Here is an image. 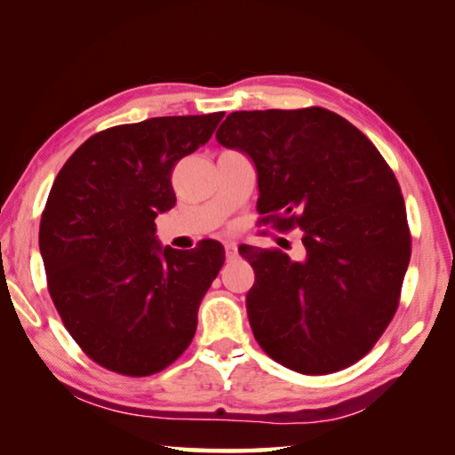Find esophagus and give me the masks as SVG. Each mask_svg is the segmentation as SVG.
<instances>
[{"label": "esophagus", "mask_w": 455, "mask_h": 455, "mask_svg": "<svg viewBox=\"0 0 455 455\" xmlns=\"http://www.w3.org/2000/svg\"><path fill=\"white\" fill-rule=\"evenodd\" d=\"M223 245H226V256H228V259H234V258L237 256V245H235V242H226Z\"/></svg>", "instance_id": "34e87169"}]
</instances>
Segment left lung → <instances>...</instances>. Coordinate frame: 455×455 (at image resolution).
<instances>
[{
	"instance_id": "8db88e82",
	"label": "left lung",
	"mask_w": 455,
	"mask_h": 455,
	"mask_svg": "<svg viewBox=\"0 0 455 455\" xmlns=\"http://www.w3.org/2000/svg\"><path fill=\"white\" fill-rule=\"evenodd\" d=\"M215 140L256 165L259 223L304 232L301 259L240 245L256 274L245 307L258 344L307 376L362 360L392 322L411 256L386 159L323 108L234 111Z\"/></svg>"
}]
</instances>
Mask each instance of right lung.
Wrapping results in <instances>:
<instances>
[{
	"label": "right lung",
	"instance_id": "obj_1",
	"mask_svg": "<svg viewBox=\"0 0 455 455\" xmlns=\"http://www.w3.org/2000/svg\"><path fill=\"white\" fill-rule=\"evenodd\" d=\"M223 111L109 127L61 167L39 223L47 288L77 346L106 370L151 376L186 352L197 309L226 259L204 240L159 243L175 205L172 170L210 141Z\"/></svg>",
	"mask_w": 455,
	"mask_h": 455
}]
</instances>
